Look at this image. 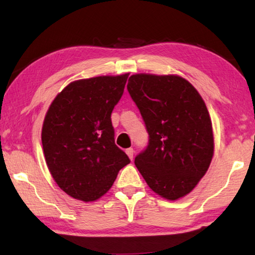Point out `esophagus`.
I'll return each instance as SVG.
<instances>
[{"mask_svg":"<svg viewBox=\"0 0 255 255\" xmlns=\"http://www.w3.org/2000/svg\"><path fill=\"white\" fill-rule=\"evenodd\" d=\"M126 153H127V155L129 156V158L130 159H132L133 158V153H135V150H133V148H127L126 149Z\"/></svg>","mask_w":255,"mask_h":255,"instance_id":"esophagus-1","label":"esophagus"}]
</instances>
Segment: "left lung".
Returning a JSON list of instances; mask_svg holds the SVG:
<instances>
[{"label":"left lung","instance_id":"1","mask_svg":"<svg viewBox=\"0 0 255 255\" xmlns=\"http://www.w3.org/2000/svg\"><path fill=\"white\" fill-rule=\"evenodd\" d=\"M127 90L141 115L148 144L135 165L149 188L169 200L193 190L214 154L209 112L197 90L176 75L136 74Z\"/></svg>","mask_w":255,"mask_h":255}]
</instances>
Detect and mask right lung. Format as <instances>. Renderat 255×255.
I'll return each instance as SVG.
<instances>
[{
	"label": "right lung",
	"instance_id": "obj_1",
	"mask_svg": "<svg viewBox=\"0 0 255 255\" xmlns=\"http://www.w3.org/2000/svg\"><path fill=\"white\" fill-rule=\"evenodd\" d=\"M127 79L124 74L72 82L47 111L41 132L47 166L58 187L75 199H99L130 163L115 143L111 123Z\"/></svg>",
	"mask_w": 255,
	"mask_h": 255
}]
</instances>
